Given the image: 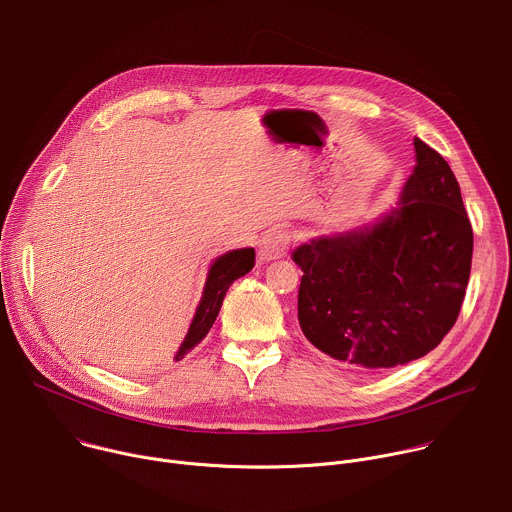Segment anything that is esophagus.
I'll list each match as a JSON object with an SVG mask.
<instances>
[{
	"label": "esophagus",
	"mask_w": 512,
	"mask_h": 512,
	"mask_svg": "<svg viewBox=\"0 0 512 512\" xmlns=\"http://www.w3.org/2000/svg\"><path fill=\"white\" fill-rule=\"evenodd\" d=\"M291 243V235L285 229H271L263 235V239L259 241V259L261 261H273V259H281L285 257L287 249Z\"/></svg>",
	"instance_id": "34e87169"
}]
</instances>
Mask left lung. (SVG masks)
<instances>
[{
	"label": "left lung",
	"instance_id": "left-lung-1",
	"mask_svg": "<svg viewBox=\"0 0 512 512\" xmlns=\"http://www.w3.org/2000/svg\"><path fill=\"white\" fill-rule=\"evenodd\" d=\"M416 166L398 207L356 231L293 251L297 317L329 358L364 370L432 352L458 319L472 263V227L448 162L414 138Z\"/></svg>",
	"mask_w": 512,
	"mask_h": 512
}]
</instances>
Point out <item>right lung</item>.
Instances as JSON below:
<instances>
[{"instance_id": "obj_1", "label": "right lung", "mask_w": 512, "mask_h": 512, "mask_svg": "<svg viewBox=\"0 0 512 512\" xmlns=\"http://www.w3.org/2000/svg\"><path fill=\"white\" fill-rule=\"evenodd\" d=\"M253 265H255V249H251V247L229 251L213 261L207 281H205L203 297L195 311L193 323L185 335V342L181 344V348L175 356V362H181L195 346H199L203 342V337L209 333V329L213 327V323L221 311L227 289L231 287V283L235 279L249 273L253 269Z\"/></svg>"}]
</instances>
